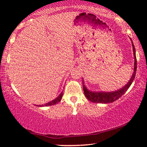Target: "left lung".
<instances>
[{
  "label": "left lung",
  "mask_w": 147,
  "mask_h": 147,
  "mask_svg": "<svg viewBox=\"0 0 147 147\" xmlns=\"http://www.w3.org/2000/svg\"><path fill=\"white\" fill-rule=\"evenodd\" d=\"M132 41V40H131ZM132 46L133 50V55H134V71H133V75L131 77V79L129 82L126 84L125 86H124L122 88L119 89L117 91H114V92H92L88 90L86 87L85 86L84 83V81L82 82L83 84V89L84 92V95H85L86 98L90 100V102L94 103H102V104H107V103H111L116 101L119 97H121L126 92V91L129 89V88L131 86V84L133 83V80H134L135 77H136V70H137V59H136V49H135L134 45L132 41Z\"/></svg>",
  "instance_id": "1"
}]
</instances>
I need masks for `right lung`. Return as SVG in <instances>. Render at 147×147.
Here are the masks:
<instances>
[{"label": "right lung", "instance_id": "obj_1", "mask_svg": "<svg viewBox=\"0 0 147 147\" xmlns=\"http://www.w3.org/2000/svg\"><path fill=\"white\" fill-rule=\"evenodd\" d=\"M63 92H61V93L60 94L59 96L58 97H57L56 99H54V100L51 101V102H48V103H46V104H44V105H39V106H52V105H55V104H58L59 102H60L61 100L62 99V97H63Z\"/></svg>", "mask_w": 147, "mask_h": 147}]
</instances>
